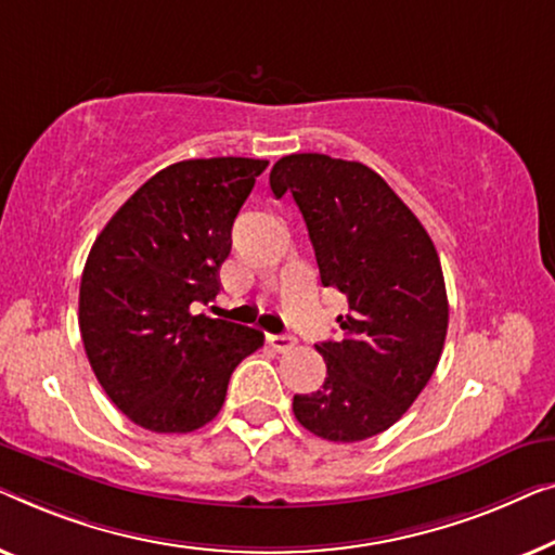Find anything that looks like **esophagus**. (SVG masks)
I'll list each match as a JSON object with an SVG mask.
<instances>
[{"label":"esophagus","instance_id":"obj_1","mask_svg":"<svg viewBox=\"0 0 555 555\" xmlns=\"http://www.w3.org/2000/svg\"><path fill=\"white\" fill-rule=\"evenodd\" d=\"M267 341L276 349V352H288V349L296 345V339L292 337V334H269Z\"/></svg>","mask_w":555,"mask_h":555}]
</instances>
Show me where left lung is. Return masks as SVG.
<instances>
[{
  "mask_svg": "<svg viewBox=\"0 0 555 555\" xmlns=\"http://www.w3.org/2000/svg\"><path fill=\"white\" fill-rule=\"evenodd\" d=\"M274 196L299 206L324 286L347 296L339 341H322V389L294 395V415L332 442L392 427L440 362L448 292L440 256L385 178L357 160L294 153L274 163Z\"/></svg>",
  "mask_w": 555,
  "mask_h": 555,
  "instance_id": "left-lung-1",
  "label": "left lung"
}]
</instances>
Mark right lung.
I'll return each instance as SVG.
<instances>
[{
    "mask_svg": "<svg viewBox=\"0 0 555 555\" xmlns=\"http://www.w3.org/2000/svg\"><path fill=\"white\" fill-rule=\"evenodd\" d=\"M269 160L163 168L122 203L85 261L80 334L105 395L151 433H193L223 408L254 326L198 314L216 299L231 229Z\"/></svg>",
    "mask_w": 555,
    "mask_h": 555,
    "instance_id": "obj_1",
    "label": "right lung"
}]
</instances>
